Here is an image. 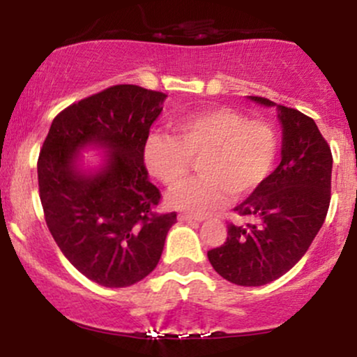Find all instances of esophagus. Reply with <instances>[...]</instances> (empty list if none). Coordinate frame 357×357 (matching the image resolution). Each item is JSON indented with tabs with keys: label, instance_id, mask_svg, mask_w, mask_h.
Masks as SVG:
<instances>
[{
	"label": "esophagus",
	"instance_id": "34e87169",
	"mask_svg": "<svg viewBox=\"0 0 357 357\" xmlns=\"http://www.w3.org/2000/svg\"><path fill=\"white\" fill-rule=\"evenodd\" d=\"M178 220L179 221H188V223H192V221H195V223H196V221H198V223H199V221H203V218H199V216L186 215V213H181V215L178 216Z\"/></svg>",
	"mask_w": 357,
	"mask_h": 357
}]
</instances>
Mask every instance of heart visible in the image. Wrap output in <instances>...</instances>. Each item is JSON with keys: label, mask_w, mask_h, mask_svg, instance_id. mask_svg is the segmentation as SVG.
<instances>
[{"label": "heart", "mask_w": 357, "mask_h": 357, "mask_svg": "<svg viewBox=\"0 0 357 357\" xmlns=\"http://www.w3.org/2000/svg\"><path fill=\"white\" fill-rule=\"evenodd\" d=\"M174 134L154 132L144 144L149 173L173 188L195 159L199 176L167 196L176 210L206 215L233 198H243L267 179L277 158V134L268 122L247 119L231 107H208L174 122Z\"/></svg>", "instance_id": "b5f03b06"}]
</instances>
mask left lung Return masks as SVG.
I'll return each mask as SVG.
<instances>
[{"label":"left lung","instance_id":"left-lung-1","mask_svg":"<svg viewBox=\"0 0 357 357\" xmlns=\"http://www.w3.org/2000/svg\"><path fill=\"white\" fill-rule=\"evenodd\" d=\"M264 105L265 97L250 96ZM282 161L252 195L235 206L252 221L228 223L227 241L208 252L213 268L236 285L277 280L304 257L331 203L333 153L315 122L297 109L277 105Z\"/></svg>","mask_w":357,"mask_h":357}]
</instances>
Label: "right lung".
<instances>
[{"instance_id":"right-lung-1","label":"right lung","mask_w":357,"mask_h":357,"mask_svg":"<svg viewBox=\"0 0 357 357\" xmlns=\"http://www.w3.org/2000/svg\"><path fill=\"white\" fill-rule=\"evenodd\" d=\"M166 96L112 85L53 119L38 155V190L53 240L82 275L104 287H129L161 258L176 213L155 211L161 191L149 181L144 144ZM109 151L99 174L76 169L78 149Z\"/></svg>"}]
</instances>
